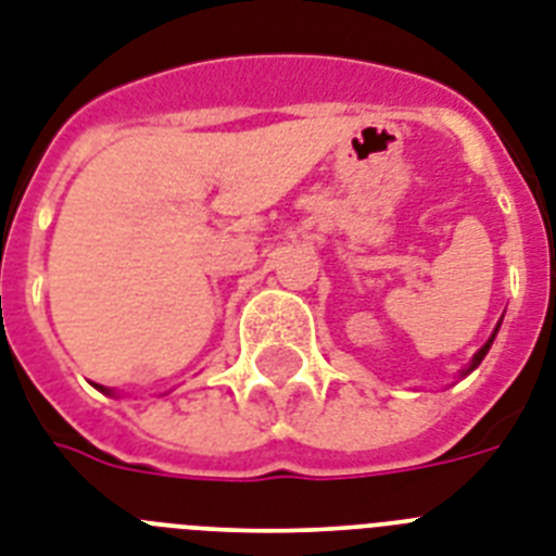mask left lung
<instances>
[{"label":"left lung","instance_id":"8db88e82","mask_svg":"<svg viewBox=\"0 0 556 556\" xmlns=\"http://www.w3.org/2000/svg\"><path fill=\"white\" fill-rule=\"evenodd\" d=\"M497 331H500V325H497V328H494V333H491V337H489V342H485V345H482V349H480V351H477V354H473L471 365H468L466 371H463V377H466V374H471V371H473V368H477V365H480V363H482V359H485V354H489V349H491V342H494V337H497Z\"/></svg>","mask_w":556,"mask_h":556}]
</instances>
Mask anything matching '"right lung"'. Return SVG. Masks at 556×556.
<instances>
[{"label": "right lung", "instance_id": "right-lung-1", "mask_svg": "<svg viewBox=\"0 0 556 556\" xmlns=\"http://www.w3.org/2000/svg\"><path fill=\"white\" fill-rule=\"evenodd\" d=\"M99 391H105V394H114V391H108V388H102V386H97Z\"/></svg>", "mask_w": 556, "mask_h": 556}]
</instances>
